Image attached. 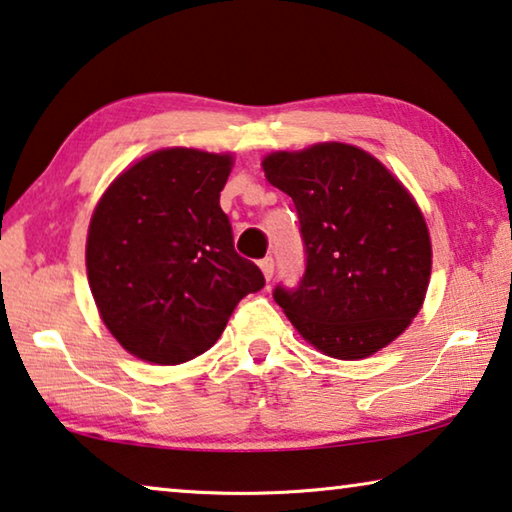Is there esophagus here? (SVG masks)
Wrapping results in <instances>:
<instances>
[{"label": "esophagus", "mask_w": 512, "mask_h": 512, "mask_svg": "<svg viewBox=\"0 0 512 512\" xmlns=\"http://www.w3.org/2000/svg\"><path fill=\"white\" fill-rule=\"evenodd\" d=\"M259 269H262V273H264V278H266V280H271V278H273V271H275L273 259H271V257H264L262 262H259Z\"/></svg>", "instance_id": "34e87169"}]
</instances>
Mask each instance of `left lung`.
Wrapping results in <instances>:
<instances>
[{
  "label": "left lung",
  "instance_id": "1",
  "mask_svg": "<svg viewBox=\"0 0 512 512\" xmlns=\"http://www.w3.org/2000/svg\"><path fill=\"white\" fill-rule=\"evenodd\" d=\"M262 168L294 200L305 241L300 287L273 294L291 326L337 360H364L392 344L431 282V234L412 193L351 143L278 150Z\"/></svg>",
  "mask_w": 512,
  "mask_h": 512
}]
</instances>
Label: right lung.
<instances>
[{
  "label": "right lung",
  "instance_id": "add662e5",
  "mask_svg": "<svg viewBox=\"0 0 512 512\" xmlns=\"http://www.w3.org/2000/svg\"><path fill=\"white\" fill-rule=\"evenodd\" d=\"M232 152L161 148L127 166L93 209L86 273L116 342L150 364L212 348L243 296L264 287L234 253L221 191Z\"/></svg>",
  "mask_w": 512,
  "mask_h": 512
}]
</instances>
